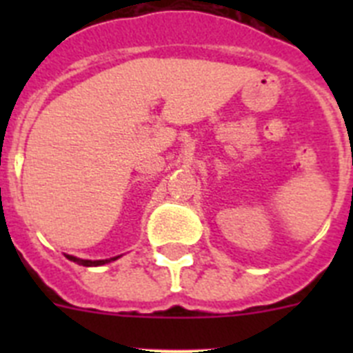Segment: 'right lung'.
Returning a JSON list of instances; mask_svg holds the SVG:
<instances>
[{
  "mask_svg": "<svg viewBox=\"0 0 353 353\" xmlns=\"http://www.w3.org/2000/svg\"><path fill=\"white\" fill-rule=\"evenodd\" d=\"M67 258L70 261H76V263L83 265V267H99V265H104V263H108V261H114L118 256L117 258H111V260H95V261H92V260H81V258L68 256V254H67Z\"/></svg>",
  "mask_w": 353,
  "mask_h": 353,
  "instance_id": "1",
  "label": "right lung"
}]
</instances>
